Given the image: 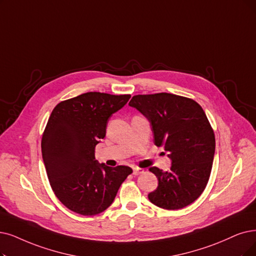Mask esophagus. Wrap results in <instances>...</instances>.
Segmentation results:
<instances>
[{
  "label": "esophagus",
  "instance_id": "esophagus-1",
  "mask_svg": "<svg viewBox=\"0 0 256 256\" xmlns=\"http://www.w3.org/2000/svg\"><path fill=\"white\" fill-rule=\"evenodd\" d=\"M140 173H144V169L138 168V167L134 168V176H138V174H140Z\"/></svg>",
  "mask_w": 256,
  "mask_h": 256
}]
</instances>
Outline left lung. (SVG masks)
<instances>
[{
	"mask_svg": "<svg viewBox=\"0 0 256 256\" xmlns=\"http://www.w3.org/2000/svg\"><path fill=\"white\" fill-rule=\"evenodd\" d=\"M129 106L150 122L153 142L164 147L170 171L151 167L158 180L148 194L156 206L176 210L196 200L206 188L216 152V138L202 108L196 100L171 94L134 96Z\"/></svg>",
	"mask_w": 256,
	"mask_h": 256,
	"instance_id": "obj_1",
	"label": "left lung"
}]
</instances>
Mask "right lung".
<instances>
[{
	"label": "right lung",
	"mask_w": 256,
	"mask_h": 256,
	"mask_svg": "<svg viewBox=\"0 0 256 256\" xmlns=\"http://www.w3.org/2000/svg\"><path fill=\"white\" fill-rule=\"evenodd\" d=\"M130 98L87 92L60 102L51 112L42 138L43 160L51 188L71 211L82 216L105 211L132 173L130 167H109L94 156L109 118Z\"/></svg>",
	"instance_id": "1"
}]
</instances>
